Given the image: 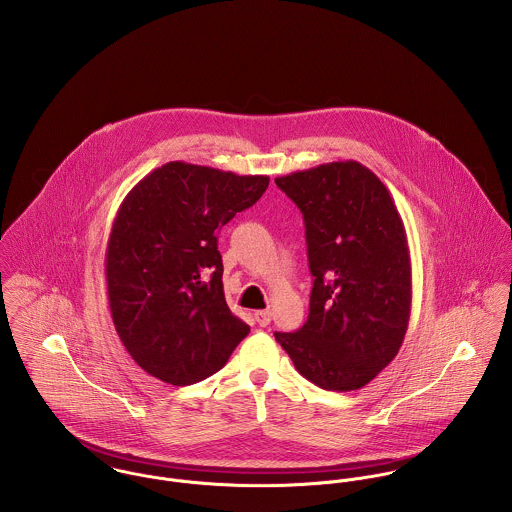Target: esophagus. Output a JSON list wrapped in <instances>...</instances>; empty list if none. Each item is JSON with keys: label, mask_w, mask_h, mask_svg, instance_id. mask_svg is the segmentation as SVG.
I'll list each match as a JSON object with an SVG mask.
<instances>
[{"label": "esophagus", "mask_w": 512, "mask_h": 512, "mask_svg": "<svg viewBox=\"0 0 512 512\" xmlns=\"http://www.w3.org/2000/svg\"><path fill=\"white\" fill-rule=\"evenodd\" d=\"M254 319H256V323H258L260 327H266V325H270V321H272V313H270L268 309H262V311H256V313H254Z\"/></svg>", "instance_id": "esophagus-1"}]
</instances>
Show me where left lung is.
<instances>
[{
	"instance_id": "1",
	"label": "left lung",
	"mask_w": 512,
	"mask_h": 512,
	"mask_svg": "<svg viewBox=\"0 0 512 512\" xmlns=\"http://www.w3.org/2000/svg\"><path fill=\"white\" fill-rule=\"evenodd\" d=\"M303 215L313 276L301 329L274 333L301 376L323 390L368 384L398 355L412 307L404 222L384 183L359 161L276 177Z\"/></svg>"
}]
</instances>
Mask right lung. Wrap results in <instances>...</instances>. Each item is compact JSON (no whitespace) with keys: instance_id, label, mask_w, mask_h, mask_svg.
<instances>
[{"instance_id":"1","label":"right lung","mask_w":512,"mask_h":512,"mask_svg":"<svg viewBox=\"0 0 512 512\" xmlns=\"http://www.w3.org/2000/svg\"><path fill=\"white\" fill-rule=\"evenodd\" d=\"M268 183L266 175L169 161L122 201L106 248L108 303L147 374L173 386L201 382L250 333L226 305L217 234Z\"/></svg>"}]
</instances>
